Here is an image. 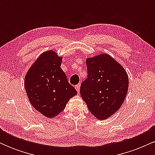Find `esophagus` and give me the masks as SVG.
I'll return each mask as SVG.
<instances>
[{
  "label": "esophagus",
  "mask_w": 155,
  "mask_h": 155,
  "mask_svg": "<svg viewBox=\"0 0 155 155\" xmlns=\"http://www.w3.org/2000/svg\"><path fill=\"white\" fill-rule=\"evenodd\" d=\"M75 88H76V91H77L78 93H79V91H80V84H77V85H76V86H75Z\"/></svg>",
  "instance_id": "34e87169"
}]
</instances>
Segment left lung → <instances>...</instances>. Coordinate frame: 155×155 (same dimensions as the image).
<instances>
[{
    "label": "left lung",
    "instance_id": "left-lung-1",
    "mask_svg": "<svg viewBox=\"0 0 155 155\" xmlns=\"http://www.w3.org/2000/svg\"><path fill=\"white\" fill-rule=\"evenodd\" d=\"M86 64L87 79L81 83L80 95L94 117L106 120L123 104L128 76L123 66L106 53L87 58Z\"/></svg>",
    "mask_w": 155,
    "mask_h": 155
}]
</instances>
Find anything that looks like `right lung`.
Returning a JSON list of instances; mask_svg holds the SVG:
<instances>
[{"label":"right lung","instance_id":"obj_1","mask_svg":"<svg viewBox=\"0 0 155 155\" xmlns=\"http://www.w3.org/2000/svg\"><path fill=\"white\" fill-rule=\"evenodd\" d=\"M63 57L54 50L42 53L25 76V88L33 107L48 118L63 111L77 94L60 68Z\"/></svg>","mask_w":155,"mask_h":155}]
</instances>
